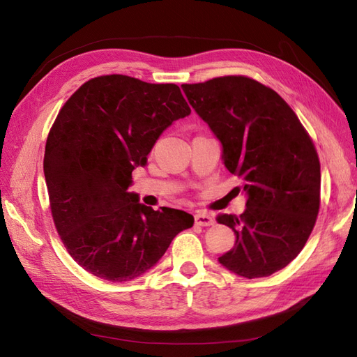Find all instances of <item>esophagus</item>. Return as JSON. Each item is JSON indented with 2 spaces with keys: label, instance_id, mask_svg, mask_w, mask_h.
<instances>
[{
  "label": "esophagus",
  "instance_id": "obj_1",
  "mask_svg": "<svg viewBox=\"0 0 357 357\" xmlns=\"http://www.w3.org/2000/svg\"><path fill=\"white\" fill-rule=\"evenodd\" d=\"M195 225H199V226H211V225H214L213 215L208 214V213H198V214H195Z\"/></svg>",
  "mask_w": 357,
  "mask_h": 357
}]
</instances>
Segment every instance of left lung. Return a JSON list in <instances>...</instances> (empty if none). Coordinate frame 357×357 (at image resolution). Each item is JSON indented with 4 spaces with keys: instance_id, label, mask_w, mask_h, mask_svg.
Returning a JSON list of instances; mask_svg holds the SVG:
<instances>
[{
    "instance_id": "left-lung-1",
    "label": "left lung",
    "mask_w": 357,
    "mask_h": 357,
    "mask_svg": "<svg viewBox=\"0 0 357 357\" xmlns=\"http://www.w3.org/2000/svg\"><path fill=\"white\" fill-rule=\"evenodd\" d=\"M181 88L220 142L223 164L241 178L247 197L240 218H218L236 238L219 264L245 278L271 275L294 261L314 228L320 207L314 144L282 96L253 79L226 75Z\"/></svg>"
}]
</instances>
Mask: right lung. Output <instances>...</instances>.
<instances>
[{
  "label": "right lung",
  "instance_id": "1",
  "mask_svg": "<svg viewBox=\"0 0 357 357\" xmlns=\"http://www.w3.org/2000/svg\"><path fill=\"white\" fill-rule=\"evenodd\" d=\"M190 107L177 84L101 75L75 91L53 123L45 178L63 245L86 271L122 283L153 268L193 215L153 210L128 192L158 138Z\"/></svg>",
  "mask_w": 357,
  "mask_h": 357
}]
</instances>
